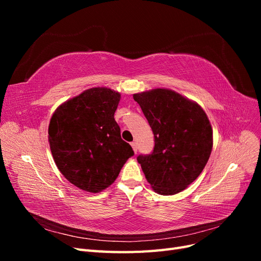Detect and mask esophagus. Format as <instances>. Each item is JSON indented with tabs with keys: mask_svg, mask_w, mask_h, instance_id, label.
Wrapping results in <instances>:
<instances>
[{
	"mask_svg": "<svg viewBox=\"0 0 261 261\" xmlns=\"http://www.w3.org/2000/svg\"><path fill=\"white\" fill-rule=\"evenodd\" d=\"M130 145H132V147H133L134 152L137 153V143H135V141H133V143H132Z\"/></svg>",
	"mask_w": 261,
	"mask_h": 261,
	"instance_id": "obj_1",
	"label": "esophagus"
}]
</instances>
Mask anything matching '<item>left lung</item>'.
Instances as JSON below:
<instances>
[{
  "label": "left lung",
  "mask_w": 261,
  "mask_h": 261,
  "mask_svg": "<svg viewBox=\"0 0 261 261\" xmlns=\"http://www.w3.org/2000/svg\"><path fill=\"white\" fill-rule=\"evenodd\" d=\"M152 129L151 153L139 154L149 184L160 195H174L199 176L212 150V128L200 106L175 91L134 94Z\"/></svg>",
  "instance_id": "left-lung-1"
}]
</instances>
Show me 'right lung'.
Masks as SVG:
<instances>
[{
	"instance_id": "add662e5",
	"label": "right lung",
	"mask_w": 261,
	"mask_h": 261,
	"mask_svg": "<svg viewBox=\"0 0 261 261\" xmlns=\"http://www.w3.org/2000/svg\"><path fill=\"white\" fill-rule=\"evenodd\" d=\"M120 99L109 88H91L60 106L51 117L49 143L55 164L83 191H103L134 155L114 120Z\"/></svg>"
}]
</instances>
